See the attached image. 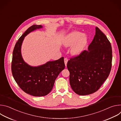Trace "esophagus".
Instances as JSON below:
<instances>
[{"label":"esophagus","mask_w":121,"mask_h":121,"mask_svg":"<svg viewBox=\"0 0 121 121\" xmlns=\"http://www.w3.org/2000/svg\"><path fill=\"white\" fill-rule=\"evenodd\" d=\"M67 61H68V59L67 58H64V62H65V66H66Z\"/></svg>","instance_id":"34e87169"}]
</instances>
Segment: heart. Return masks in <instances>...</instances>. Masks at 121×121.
I'll list each match as a JSON object with an SVG mask.
<instances>
[{
  "mask_svg": "<svg viewBox=\"0 0 121 121\" xmlns=\"http://www.w3.org/2000/svg\"><path fill=\"white\" fill-rule=\"evenodd\" d=\"M82 35L81 33L75 31L68 35L64 42L65 46H70L74 44L71 49L73 55H78L82 50L87 41V38L85 35Z\"/></svg>",
  "mask_w": 121,
  "mask_h": 121,
  "instance_id": "b5f03b06",
  "label": "heart"
}]
</instances>
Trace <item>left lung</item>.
<instances>
[{
  "instance_id": "obj_1",
  "label": "left lung",
  "mask_w": 121,
  "mask_h": 121,
  "mask_svg": "<svg viewBox=\"0 0 121 121\" xmlns=\"http://www.w3.org/2000/svg\"><path fill=\"white\" fill-rule=\"evenodd\" d=\"M111 44L98 27L89 45L84 51L68 60L69 82L72 89L79 95L97 91L108 77L112 65Z\"/></svg>"
}]
</instances>
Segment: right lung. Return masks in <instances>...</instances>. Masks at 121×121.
I'll use <instances>...</instances> for the list:
<instances>
[{
    "label": "right lung",
    "mask_w": 121,
    "mask_h": 121,
    "mask_svg": "<svg viewBox=\"0 0 121 121\" xmlns=\"http://www.w3.org/2000/svg\"><path fill=\"white\" fill-rule=\"evenodd\" d=\"M41 28V25H33L25 31L16 43L11 62L12 74L17 84L25 93L36 97L49 93L56 78L65 67L64 57L38 67L30 66L23 61L21 49L24 37L33 30Z\"/></svg>",
    "instance_id": "1"
}]
</instances>
